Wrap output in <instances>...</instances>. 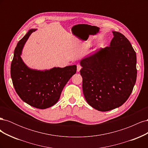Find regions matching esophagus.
<instances>
[{
    "instance_id": "esophagus-1",
    "label": "esophagus",
    "mask_w": 148,
    "mask_h": 148,
    "mask_svg": "<svg viewBox=\"0 0 148 148\" xmlns=\"http://www.w3.org/2000/svg\"><path fill=\"white\" fill-rule=\"evenodd\" d=\"M81 69H82V66L79 65V64H78L77 65V71H79Z\"/></svg>"
}]
</instances>
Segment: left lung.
Instances as JSON below:
<instances>
[{
    "instance_id": "obj_1",
    "label": "left lung",
    "mask_w": 148,
    "mask_h": 148,
    "mask_svg": "<svg viewBox=\"0 0 148 148\" xmlns=\"http://www.w3.org/2000/svg\"><path fill=\"white\" fill-rule=\"evenodd\" d=\"M110 46L80 61L83 91L89 105L106 112L123 105L135 86L136 52L123 34L112 31Z\"/></svg>"
}]
</instances>
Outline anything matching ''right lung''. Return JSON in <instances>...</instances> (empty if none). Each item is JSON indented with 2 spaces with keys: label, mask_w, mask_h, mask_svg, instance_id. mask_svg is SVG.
<instances>
[{
  "label": "right lung",
  "mask_w": 148,
  "mask_h": 148,
  "mask_svg": "<svg viewBox=\"0 0 148 148\" xmlns=\"http://www.w3.org/2000/svg\"><path fill=\"white\" fill-rule=\"evenodd\" d=\"M36 30L30 29L18 42L11 64L10 74L13 86L21 99L31 106L44 109L59 101L65 84L77 72V66L54 67L44 71L31 69L26 66L20 56L25 42Z\"/></svg>",
  "instance_id": "add662e5"
}]
</instances>
